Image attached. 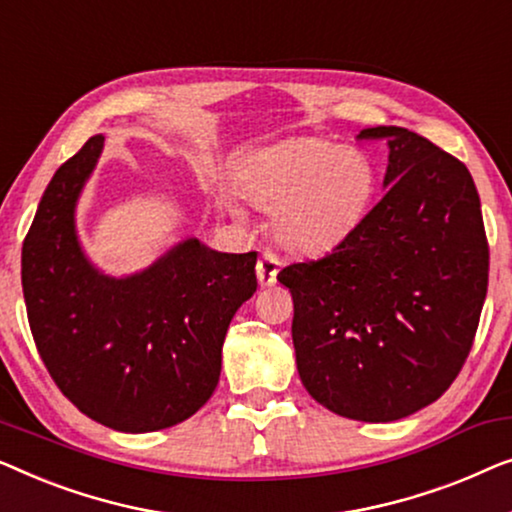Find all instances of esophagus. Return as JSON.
Listing matches in <instances>:
<instances>
[{
    "label": "esophagus",
    "instance_id": "1",
    "mask_svg": "<svg viewBox=\"0 0 512 512\" xmlns=\"http://www.w3.org/2000/svg\"><path fill=\"white\" fill-rule=\"evenodd\" d=\"M280 266H283V262H280L276 255L264 253L262 257H259L257 259V280H259V285L269 287V285L276 283V276H278Z\"/></svg>",
    "mask_w": 512,
    "mask_h": 512
}]
</instances>
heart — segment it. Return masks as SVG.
<instances>
[{
	"label": "heart",
	"instance_id": "heart-1",
	"mask_svg": "<svg viewBox=\"0 0 512 512\" xmlns=\"http://www.w3.org/2000/svg\"><path fill=\"white\" fill-rule=\"evenodd\" d=\"M239 190L271 211V232L292 253H325L364 218L376 190L369 157L334 141L292 139L243 164Z\"/></svg>",
	"mask_w": 512,
	"mask_h": 512
}]
</instances>
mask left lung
<instances>
[{"label": "left lung", "instance_id": "1", "mask_svg": "<svg viewBox=\"0 0 512 512\" xmlns=\"http://www.w3.org/2000/svg\"><path fill=\"white\" fill-rule=\"evenodd\" d=\"M357 139L390 148L387 192L320 259L285 266L299 378L331 413L392 422L434 403L469 357L489 246L464 162L403 127Z\"/></svg>", "mask_w": 512, "mask_h": 512}]
</instances>
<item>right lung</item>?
I'll use <instances>...</instances> for the list:
<instances>
[{
	"label": "right lung",
	"mask_w": 512,
	"mask_h": 512,
	"mask_svg": "<svg viewBox=\"0 0 512 512\" xmlns=\"http://www.w3.org/2000/svg\"><path fill=\"white\" fill-rule=\"evenodd\" d=\"M85 141L55 171L23 243L27 320L50 378L83 415L127 434L174 427L211 399L229 322L257 290V253L197 239L127 278L99 273L76 236V201L102 155Z\"/></svg>",
	"instance_id": "obj_1"
}]
</instances>
